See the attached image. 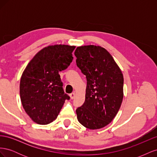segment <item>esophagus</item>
Returning <instances> with one entry per match:
<instances>
[{"label":"esophagus","mask_w":157,"mask_h":157,"mask_svg":"<svg viewBox=\"0 0 157 157\" xmlns=\"http://www.w3.org/2000/svg\"><path fill=\"white\" fill-rule=\"evenodd\" d=\"M69 96H70V98H71V99H74V98H75V92L71 93V94L69 95Z\"/></svg>","instance_id":"obj_1"}]
</instances>
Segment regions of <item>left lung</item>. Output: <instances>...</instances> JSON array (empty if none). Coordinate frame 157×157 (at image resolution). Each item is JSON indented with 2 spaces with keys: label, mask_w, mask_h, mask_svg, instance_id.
<instances>
[{
  "label": "left lung",
  "mask_w": 157,
  "mask_h": 157,
  "mask_svg": "<svg viewBox=\"0 0 157 157\" xmlns=\"http://www.w3.org/2000/svg\"><path fill=\"white\" fill-rule=\"evenodd\" d=\"M75 55L87 80L85 101L76 110L77 119L88 129H99L113 120L121 106L122 73L109 52L99 46H78Z\"/></svg>",
  "instance_id": "obj_1"
}]
</instances>
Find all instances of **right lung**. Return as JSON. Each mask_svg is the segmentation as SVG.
Here are the masks:
<instances>
[{"instance_id":"obj_1","label":"right lung","mask_w":157,"mask_h":157,"mask_svg":"<svg viewBox=\"0 0 157 157\" xmlns=\"http://www.w3.org/2000/svg\"><path fill=\"white\" fill-rule=\"evenodd\" d=\"M75 46L56 44L40 50L22 73L20 94L23 109L31 120L48 124L58 117L69 96L63 89L59 71L72 62Z\"/></svg>"}]
</instances>
